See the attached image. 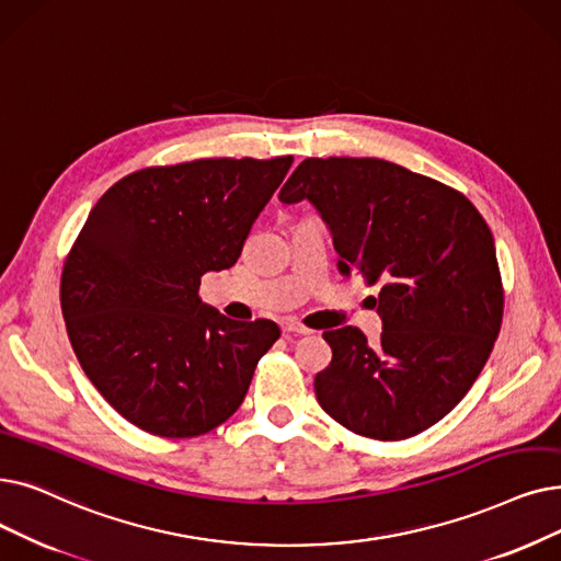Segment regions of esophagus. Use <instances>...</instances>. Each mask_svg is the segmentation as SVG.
<instances>
[{"label": "esophagus", "instance_id": "esophagus-1", "mask_svg": "<svg viewBox=\"0 0 561 561\" xmlns=\"http://www.w3.org/2000/svg\"><path fill=\"white\" fill-rule=\"evenodd\" d=\"M282 330H284L286 334H296V336L311 334V330H309V328H305V325H302V323H298V321H284V323H282Z\"/></svg>", "mask_w": 561, "mask_h": 561}]
</instances>
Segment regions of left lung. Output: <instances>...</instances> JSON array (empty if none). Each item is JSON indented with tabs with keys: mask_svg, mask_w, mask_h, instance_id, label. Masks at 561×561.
<instances>
[{
	"mask_svg": "<svg viewBox=\"0 0 561 561\" xmlns=\"http://www.w3.org/2000/svg\"><path fill=\"white\" fill-rule=\"evenodd\" d=\"M279 199H309L332 231L339 273L378 286L382 334L323 332L332 362L316 399L348 431L405 440L468 394L502 328L493 233L458 190L378 158H307Z\"/></svg>",
	"mask_w": 561,
	"mask_h": 561,
	"instance_id": "1",
	"label": "left lung"
}]
</instances>
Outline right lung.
Instances as JSON below:
<instances>
[{
    "instance_id": "obj_1",
    "label": "right lung",
    "mask_w": 561,
    "mask_h": 561,
    "mask_svg": "<svg viewBox=\"0 0 561 561\" xmlns=\"http://www.w3.org/2000/svg\"><path fill=\"white\" fill-rule=\"evenodd\" d=\"M294 156L204 158L146 167L114 183L87 217L61 273V313L87 378L121 417L160 437L227 422L273 321H231L199 298L231 267Z\"/></svg>"
}]
</instances>
